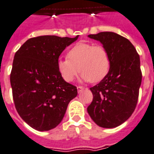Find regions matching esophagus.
<instances>
[{
  "label": "esophagus",
  "mask_w": 154,
  "mask_h": 154,
  "mask_svg": "<svg viewBox=\"0 0 154 154\" xmlns=\"http://www.w3.org/2000/svg\"><path fill=\"white\" fill-rule=\"evenodd\" d=\"M84 89H85V88H84V87H82V86H77V92H82Z\"/></svg>",
  "instance_id": "1"
}]
</instances>
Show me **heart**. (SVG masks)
Returning <instances> with one entry per match:
<instances>
[{"label": "heart", "instance_id": "obj_1", "mask_svg": "<svg viewBox=\"0 0 154 154\" xmlns=\"http://www.w3.org/2000/svg\"><path fill=\"white\" fill-rule=\"evenodd\" d=\"M111 67V58L107 49L101 45L79 42L66 54V59L57 61V70L61 77L71 82L81 72V78L93 83L102 81Z\"/></svg>", "mask_w": 154, "mask_h": 154}]
</instances>
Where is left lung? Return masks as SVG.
<instances>
[{"mask_svg": "<svg viewBox=\"0 0 154 154\" xmlns=\"http://www.w3.org/2000/svg\"><path fill=\"white\" fill-rule=\"evenodd\" d=\"M108 51L111 67L97 85L90 88L93 95L87 111L92 119L103 128H113L127 121L138 103L142 83L139 54L127 38L114 32L88 35Z\"/></svg>", "mask_w": 154, "mask_h": 154, "instance_id": "obj_1", "label": "left lung"}]
</instances>
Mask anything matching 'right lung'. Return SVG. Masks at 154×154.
<instances>
[{
  "mask_svg": "<svg viewBox=\"0 0 154 154\" xmlns=\"http://www.w3.org/2000/svg\"><path fill=\"white\" fill-rule=\"evenodd\" d=\"M75 38L42 35L29 38L15 54L10 83L16 109L22 119L39 131L59 124L77 87L57 70V61Z\"/></svg>",
  "mask_w": 154,
  "mask_h": 154,
  "instance_id": "add662e5",
  "label": "right lung"
}]
</instances>
